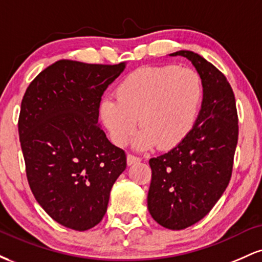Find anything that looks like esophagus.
Masks as SVG:
<instances>
[{"label": "esophagus", "mask_w": 262, "mask_h": 262, "mask_svg": "<svg viewBox=\"0 0 262 262\" xmlns=\"http://www.w3.org/2000/svg\"><path fill=\"white\" fill-rule=\"evenodd\" d=\"M140 160H141L140 156H137V155H134V154H128L127 155L128 165H133V164H135V162H139Z\"/></svg>", "instance_id": "obj_1"}]
</instances>
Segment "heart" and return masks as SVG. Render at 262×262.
I'll return each instance as SVG.
<instances>
[{
    "label": "heart",
    "mask_w": 262,
    "mask_h": 262,
    "mask_svg": "<svg viewBox=\"0 0 262 262\" xmlns=\"http://www.w3.org/2000/svg\"><path fill=\"white\" fill-rule=\"evenodd\" d=\"M197 71L176 65L144 66L118 83L116 97L103 98L100 114L111 138L124 145L138 125L139 148L175 146L193 128L203 101Z\"/></svg>",
    "instance_id": "1"
}]
</instances>
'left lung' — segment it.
I'll use <instances>...</instances> for the list:
<instances>
[{
  "label": "left lung",
  "mask_w": 262,
  "mask_h": 262,
  "mask_svg": "<svg viewBox=\"0 0 262 262\" xmlns=\"http://www.w3.org/2000/svg\"><path fill=\"white\" fill-rule=\"evenodd\" d=\"M187 58L203 82V102L193 128L170 151L151 158L148 208L164 228L181 230L206 217L229 185L239 125L227 77L193 52Z\"/></svg>",
  "instance_id": "obj_1"
}]
</instances>
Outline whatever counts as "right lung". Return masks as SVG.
Segmentation results:
<instances>
[{"instance_id":"1","label":"right lung","mask_w":262,"mask_h":262,"mask_svg":"<svg viewBox=\"0 0 262 262\" xmlns=\"http://www.w3.org/2000/svg\"><path fill=\"white\" fill-rule=\"evenodd\" d=\"M124 68L59 60L23 96L18 133L29 187L41 208L70 229L100 223L127 167L124 150L98 125L102 95Z\"/></svg>"}]
</instances>
